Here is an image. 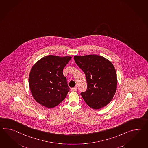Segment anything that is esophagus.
I'll return each instance as SVG.
<instances>
[{
  "mask_svg": "<svg viewBox=\"0 0 148 148\" xmlns=\"http://www.w3.org/2000/svg\"><path fill=\"white\" fill-rule=\"evenodd\" d=\"M71 89H72L73 91H76L77 90V87H74V88H72Z\"/></svg>",
  "mask_w": 148,
  "mask_h": 148,
  "instance_id": "esophagus-1",
  "label": "esophagus"
}]
</instances>
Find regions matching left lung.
Segmentation results:
<instances>
[{
    "label": "left lung",
    "mask_w": 148,
    "mask_h": 148,
    "mask_svg": "<svg viewBox=\"0 0 148 148\" xmlns=\"http://www.w3.org/2000/svg\"><path fill=\"white\" fill-rule=\"evenodd\" d=\"M76 64L85 73L87 90L81 95L93 109L102 108L115 95L117 77L115 67L110 60L98 55L74 56Z\"/></svg>",
    "instance_id": "8db88e82"
}]
</instances>
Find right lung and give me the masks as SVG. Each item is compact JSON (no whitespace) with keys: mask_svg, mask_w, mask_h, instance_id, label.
I'll list each match as a JSON object with an SVG mask.
<instances>
[{"mask_svg":"<svg viewBox=\"0 0 148 148\" xmlns=\"http://www.w3.org/2000/svg\"><path fill=\"white\" fill-rule=\"evenodd\" d=\"M71 58L48 55L33 65L29 77V86L33 98L41 105L52 108L66 98L70 89L62 71Z\"/></svg>","mask_w":148,"mask_h":148,"instance_id":"obj_1","label":"right lung"}]
</instances>
